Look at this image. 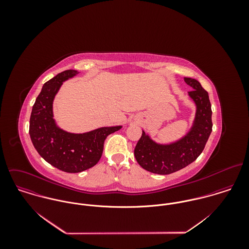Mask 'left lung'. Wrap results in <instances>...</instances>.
<instances>
[{"label": "left lung", "instance_id": "obj_1", "mask_svg": "<svg viewBox=\"0 0 249 249\" xmlns=\"http://www.w3.org/2000/svg\"><path fill=\"white\" fill-rule=\"evenodd\" d=\"M184 81L193 88L188 93L196 106L194 124L186 136L170 144L152 141L142 130L134 155L138 164L147 172L170 175L187 167L203 151L212 132V109L208 92L196 79L185 77Z\"/></svg>", "mask_w": 249, "mask_h": 249}]
</instances>
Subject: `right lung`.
<instances>
[{"instance_id":"right-lung-1","label":"right lung","mask_w":249,"mask_h":249,"mask_svg":"<svg viewBox=\"0 0 249 249\" xmlns=\"http://www.w3.org/2000/svg\"><path fill=\"white\" fill-rule=\"evenodd\" d=\"M77 73L75 70H67L47 81L36 98L30 119V136L40 156L58 170L71 174L94 167L102 157L107 136L122 127H101L74 134L56 125L53 114V99L63 81Z\"/></svg>"}]
</instances>
